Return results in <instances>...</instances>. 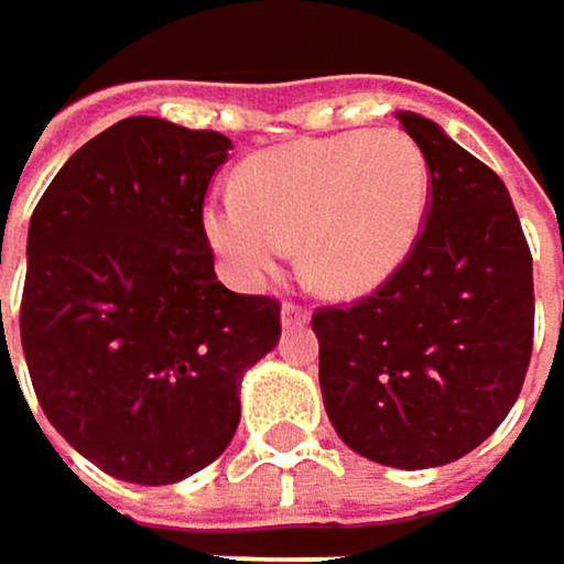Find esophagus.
Listing matches in <instances>:
<instances>
[{
	"label": "esophagus",
	"mask_w": 564,
	"mask_h": 564,
	"mask_svg": "<svg viewBox=\"0 0 564 564\" xmlns=\"http://www.w3.org/2000/svg\"><path fill=\"white\" fill-rule=\"evenodd\" d=\"M281 319L286 329H290V326H303V323L310 319V310H306V306H300V303H283Z\"/></svg>",
	"instance_id": "34e87169"
}]
</instances>
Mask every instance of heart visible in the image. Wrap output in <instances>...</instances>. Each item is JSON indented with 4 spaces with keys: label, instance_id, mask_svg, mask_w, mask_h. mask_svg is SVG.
<instances>
[{
    "label": "heart",
    "instance_id": "b5f03b06",
    "mask_svg": "<svg viewBox=\"0 0 564 564\" xmlns=\"http://www.w3.org/2000/svg\"><path fill=\"white\" fill-rule=\"evenodd\" d=\"M235 192L212 198L202 215L231 281L261 286L300 245L303 278L352 300L382 286L417 248L431 170L398 130L336 133L254 153Z\"/></svg>",
    "mask_w": 564,
    "mask_h": 564
}]
</instances>
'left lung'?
Returning <instances> with one entry per match:
<instances>
[{
  "label": "left lung",
  "mask_w": 564,
  "mask_h": 564,
  "mask_svg": "<svg viewBox=\"0 0 564 564\" xmlns=\"http://www.w3.org/2000/svg\"><path fill=\"white\" fill-rule=\"evenodd\" d=\"M431 170L411 258L352 306L313 313L319 389L356 454L427 470L480 447L532 356V254L507 185L434 120L398 113Z\"/></svg>",
  "instance_id": "8db88e82"
}]
</instances>
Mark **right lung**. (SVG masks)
<instances>
[{
  "instance_id": "1",
  "label": "right lung",
  "mask_w": 564,
  "mask_h": 564,
  "mask_svg": "<svg viewBox=\"0 0 564 564\" xmlns=\"http://www.w3.org/2000/svg\"><path fill=\"white\" fill-rule=\"evenodd\" d=\"M228 150L215 130L127 117L32 212L19 316L32 386L57 434L127 484L163 487L218 460L245 372L281 339L274 296L215 278L202 205Z\"/></svg>"
}]
</instances>
